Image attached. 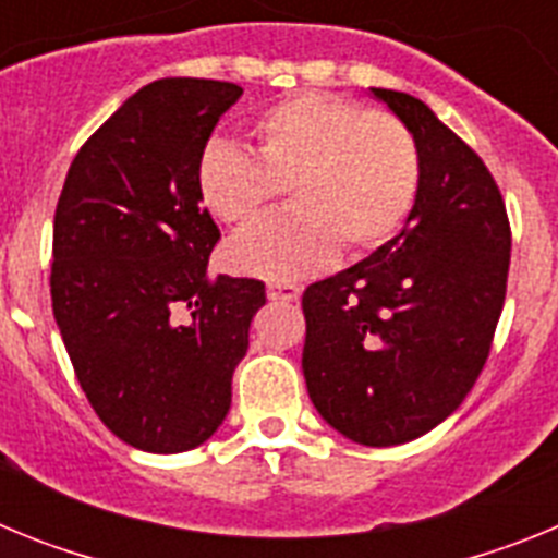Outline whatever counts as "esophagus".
Returning <instances> with one entry per match:
<instances>
[{
	"mask_svg": "<svg viewBox=\"0 0 558 558\" xmlns=\"http://www.w3.org/2000/svg\"><path fill=\"white\" fill-rule=\"evenodd\" d=\"M299 295H302V288L293 282H268V299L270 302H299Z\"/></svg>",
	"mask_w": 558,
	"mask_h": 558,
	"instance_id": "1",
	"label": "esophagus"
}]
</instances>
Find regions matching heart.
<instances>
[{"mask_svg":"<svg viewBox=\"0 0 558 558\" xmlns=\"http://www.w3.org/2000/svg\"><path fill=\"white\" fill-rule=\"evenodd\" d=\"M256 153L209 142L198 192L223 223H254L288 186L295 209L263 220L226 248L231 270L263 279H302L338 251L368 254L411 215L422 184L416 136L388 111L324 92H302L256 120Z\"/></svg>","mask_w":558,"mask_h":558,"instance_id":"heart-1","label":"heart"}]
</instances>
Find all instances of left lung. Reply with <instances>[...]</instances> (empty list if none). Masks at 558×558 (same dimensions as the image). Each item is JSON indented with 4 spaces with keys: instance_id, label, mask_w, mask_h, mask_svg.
Segmentation results:
<instances>
[{
    "instance_id": "left-lung-1",
    "label": "left lung",
    "mask_w": 558,
    "mask_h": 558,
    "mask_svg": "<svg viewBox=\"0 0 558 558\" xmlns=\"http://www.w3.org/2000/svg\"><path fill=\"white\" fill-rule=\"evenodd\" d=\"M416 136L422 184L405 229L302 295L313 405L366 447L445 422L481 377L506 302L511 226L492 172L416 97L372 88Z\"/></svg>"
}]
</instances>
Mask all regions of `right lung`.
<instances>
[{"label": "right lung", "mask_w": 558, "mask_h": 558, "mask_svg": "<svg viewBox=\"0 0 558 558\" xmlns=\"http://www.w3.org/2000/svg\"><path fill=\"white\" fill-rule=\"evenodd\" d=\"M243 95L236 83L161 77L77 150L52 229V315L102 425L145 452H184L218 430L231 374L265 304L259 279H209L220 229L198 161Z\"/></svg>", "instance_id": "add662e5"}]
</instances>
